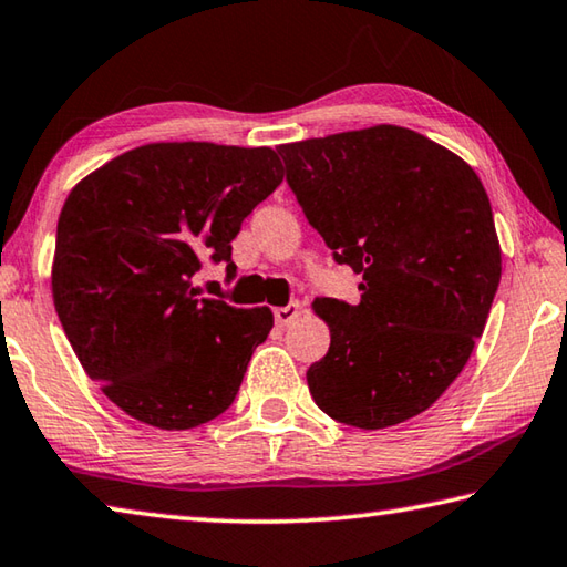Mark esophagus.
Wrapping results in <instances>:
<instances>
[{
	"label": "esophagus",
	"instance_id": "obj_1",
	"mask_svg": "<svg viewBox=\"0 0 567 567\" xmlns=\"http://www.w3.org/2000/svg\"><path fill=\"white\" fill-rule=\"evenodd\" d=\"M301 316V303L299 301H291L289 306H278V309L274 311V319L278 326H289L293 323L296 319Z\"/></svg>",
	"mask_w": 567,
	"mask_h": 567
}]
</instances>
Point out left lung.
<instances>
[{"label": "left lung", "instance_id": "left-lung-1", "mask_svg": "<svg viewBox=\"0 0 567 567\" xmlns=\"http://www.w3.org/2000/svg\"><path fill=\"white\" fill-rule=\"evenodd\" d=\"M286 178L361 301L316 299L331 346L306 371L331 419L379 431L441 399L501 284V241L471 164L413 128L375 124L281 144Z\"/></svg>", "mask_w": 567, "mask_h": 567}]
</instances>
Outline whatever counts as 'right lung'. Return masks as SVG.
<instances>
[{
	"label": "right lung",
	"mask_w": 567,
	"mask_h": 567,
	"mask_svg": "<svg viewBox=\"0 0 567 567\" xmlns=\"http://www.w3.org/2000/svg\"><path fill=\"white\" fill-rule=\"evenodd\" d=\"M284 182L271 146L154 142L86 174L62 206L54 309L89 379L138 423L196 429L234 403L274 329L268 306L198 299L202 261H226Z\"/></svg>",
	"instance_id": "right-lung-1"
}]
</instances>
